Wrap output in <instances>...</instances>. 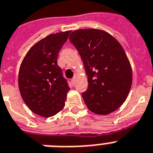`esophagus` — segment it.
Instances as JSON below:
<instances>
[{"label": "esophagus", "instance_id": "obj_1", "mask_svg": "<svg viewBox=\"0 0 153 153\" xmlns=\"http://www.w3.org/2000/svg\"><path fill=\"white\" fill-rule=\"evenodd\" d=\"M75 82H76V78H73V79H71V83H72L73 85H74Z\"/></svg>", "mask_w": 153, "mask_h": 153}]
</instances>
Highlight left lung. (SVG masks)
<instances>
[{"label": "left lung", "mask_w": 153, "mask_h": 153, "mask_svg": "<svg viewBox=\"0 0 153 153\" xmlns=\"http://www.w3.org/2000/svg\"><path fill=\"white\" fill-rule=\"evenodd\" d=\"M88 76L82 97L90 111L106 115L126 100L132 84V69L120 43L104 30L85 29L71 33Z\"/></svg>", "instance_id": "left-lung-1"}]
</instances>
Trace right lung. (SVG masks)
Returning a JSON list of instances; mask_svg holds the SVG:
<instances>
[{
    "label": "right lung",
    "mask_w": 153,
    "mask_h": 153,
    "mask_svg": "<svg viewBox=\"0 0 153 153\" xmlns=\"http://www.w3.org/2000/svg\"><path fill=\"white\" fill-rule=\"evenodd\" d=\"M71 31L51 34L31 47L22 61L19 88L22 98L34 114L50 117L64 109L70 90L57 65L60 50Z\"/></svg>",
    "instance_id": "obj_1"
}]
</instances>
